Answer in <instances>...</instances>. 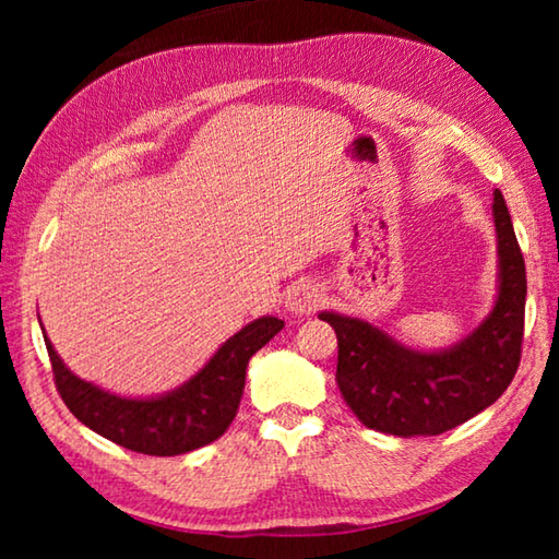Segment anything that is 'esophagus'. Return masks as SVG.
Masks as SVG:
<instances>
[{
	"mask_svg": "<svg viewBox=\"0 0 559 559\" xmlns=\"http://www.w3.org/2000/svg\"><path fill=\"white\" fill-rule=\"evenodd\" d=\"M320 298H323V293L318 290V286H313L310 281H300L290 288L288 298H286V306H288L290 313L310 316L320 306Z\"/></svg>",
	"mask_w": 559,
	"mask_h": 559,
	"instance_id": "esophagus-1",
	"label": "esophagus"
}]
</instances>
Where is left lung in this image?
<instances>
[{
	"mask_svg": "<svg viewBox=\"0 0 559 559\" xmlns=\"http://www.w3.org/2000/svg\"><path fill=\"white\" fill-rule=\"evenodd\" d=\"M500 290L476 333L443 353H414L370 323L320 313L337 335V386L367 429L439 437L508 390L523 355L525 261L500 189L493 194Z\"/></svg>",
	"mask_w": 559,
	"mask_h": 559,
	"instance_id": "left-lung-1",
	"label": "left lung"
}]
</instances>
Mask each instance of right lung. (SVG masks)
<instances>
[{"instance_id":"add662e5","label":"right lung","mask_w":559,"mask_h":559,"mask_svg":"<svg viewBox=\"0 0 559 559\" xmlns=\"http://www.w3.org/2000/svg\"><path fill=\"white\" fill-rule=\"evenodd\" d=\"M281 328L278 318L253 320L226 340L200 374L157 400H122L103 392L71 374L46 335L44 343L56 390L75 419L122 449L147 456H177L206 447L229 429L243 394L246 365Z\"/></svg>"}]
</instances>
